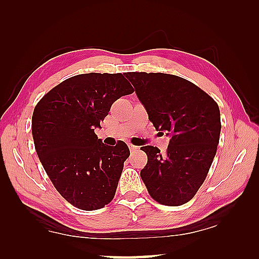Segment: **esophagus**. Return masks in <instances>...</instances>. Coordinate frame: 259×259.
Here are the masks:
<instances>
[{"label": "esophagus", "mask_w": 259, "mask_h": 259, "mask_svg": "<svg viewBox=\"0 0 259 259\" xmlns=\"http://www.w3.org/2000/svg\"><path fill=\"white\" fill-rule=\"evenodd\" d=\"M128 147H129L130 151H137V150H138V147H136V146L131 145V144H129V145H128Z\"/></svg>", "instance_id": "1"}]
</instances>
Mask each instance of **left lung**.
<instances>
[{
	"label": "left lung",
	"instance_id": "8db88e82",
	"mask_svg": "<svg viewBox=\"0 0 259 259\" xmlns=\"http://www.w3.org/2000/svg\"><path fill=\"white\" fill-rule=\"evenodd\" d=\"M153 126L168 136L167 152L142 147L148 162L140 171L159 203L180 206L196 195L216 155L221 136L218 104L192 82L167 73L126 72Z\"/></svg>",
	"mask_w": 259,
	"mask_h": 259
}]
</instances>
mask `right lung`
<instances>
[{
    "mask_svg": "<svg viewBox=\"0 0 259 259\" xmlns=\"http://www.w3.org/2000/svg\"><path fill=\"white\" fill-rule=\"evenodd\" d=\"M134 88L121 73H85L64 80L36 104L32 135L38 159L65 200L82 210L111 201L129 148L104 145L95 134L112 103Z\"/></svg>",
    "mask_w": 259,
    "mask_h": 259,
    "instance_id": "right-lung-1",
    "label": "right lung"
}]
</instances>
